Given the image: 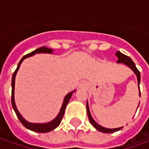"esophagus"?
Segmentation results:
<instances>
[{"mask_svg": "<svg viewBox=\"0 0 149 149\" xmlns=\"http://www.w3.org/2000/svg\"><path fill=\"white\" fill-rule=\"evenodd\" d=\"M81 86H82V87H84V86H86V84H85V83H84V82H82V84H81Z\"/></svg>", "mask_w": 149, "mask_h": 149, "instance_id": "34e87169", "label": "esophagus"}]
</instances>
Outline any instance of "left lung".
I'll use <instances>...</instances> for the list:
<instances>
[{"label":"left lung","mask_w":149,"mask_h":149,"mask_svg":"<svg viewBox=\"0 0 149 149\" xmlns=\"http://www.w3.org/2000/svg\"><path fill=\"white\" fill-rule=\"evenodd\" d=\"M115 55H117V57H118V63H125V65H127L128 67H130V68L134 71V73L136 74V75L137 76L138 86L140 85V82H141V74H140V71L138 70V69H137L136 67L134 62L132 60V58H130V57H129V56H127V55L122 54V53L119 52V51L116 52V54H115ZM139 89H140V86H139ZM139 94H140V96H141V91H140ZM86 109H87V114H88V118H89V120H90V122L91 123V125H93V126H94L96 130H97L98 131H100V132H106V133H112V132L119 131V130H120L121 129H122V127L118 128V129H106V128H104V127L101 126V125H99L98 124L96 123V122L94 120V119L92 118V117H91V113H90V109H89V106H88V102L87 104H86Z\"/></svg>","instance_id":"8db88e82"}]
</instances>
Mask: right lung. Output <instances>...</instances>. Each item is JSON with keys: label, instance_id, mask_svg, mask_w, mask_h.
Wrapping results in <instances>:
<instances>
[{"label": "right lung", "instance_id": "add662e5", "mask_svg": "<svg viewBox=\"0 0 149 149\" xmlns=\"http://www.w3.org/2000/svg\"><path fill=\"white\" fill-rule=\"evenodd\" d=\"M52 50L50 49V48H47V47H40L38 49H36L33 52H31V53H29L28 55H24L21 59L20 61L19 62V63L17 65V67L16 70L14 71L13 74V77H12V98H11V101H12V106H13V108L14 111L17 114V118L19 120V121L21 122L24 126L29 129V130H31V131H34V132H47L52 131V130H55L56 127H58L59 125V124L61 122L62 119L63 118L64 112H65V109H66V106H67V103L70 101V97H71V95L73 94L74 91L70 92L69 94H67V96L65 97L63 101V106H62L61 109H60V112L58 115L56 117V118L54 119V120L51 121V122H48V123L46 124H34V123H29L28 121H26L24 118H22V116L19 114V113L18 112L17 109V106L15 105V102H14V87H15V77H16V74H17V72L18 69L19 68V66L20 64L23 62V60L24 58H28V57H30L31 55H33L34 54H36V53H52Z\"/></svg>", "mask_w": 149, "mask_h": 149}]
</instances>
